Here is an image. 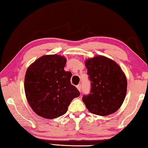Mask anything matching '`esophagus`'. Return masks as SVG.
I'll list each match as a JSON object with an SVG mask.
<instances>
[{"label":"esophagus","instance_id":"1","mask_svg":"<svg viewBox=\"0 0 148 148\" xmlns=\"http://www.w3.org/2000/svg\"><path fill=\"white\" fill-rule=\"evenodd\" d=\"M77 87V90L79 92H81V90H82V86H81V85H80V84H79V85H77L76 86Z\"/></svg>","mask_w":148,"mask_h":148}]
</instances>
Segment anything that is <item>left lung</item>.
Listing matches in <instances>:
<instances>
[{
    "mask_svg": "<svg viewBox=\"0 0 148 148\" xmlns=\"http://www.w3.org/2000/svg\"><path fill=\"white\" fill-rule=\"evenodd\" d=\"M91 82L90 95L83 102L92 114L106 116L114 114L123 103L127 91V79L114 60L98 55L85 60Z\"/></svg>",
    "mask_w": 148,
    "mask_h": 148,
    "instance_id": "obj_1",
    "label": "left lung"
}]
</instances>
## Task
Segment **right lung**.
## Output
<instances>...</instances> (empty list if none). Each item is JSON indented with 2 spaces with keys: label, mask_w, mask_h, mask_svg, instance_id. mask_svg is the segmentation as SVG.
Segmentation results:
<instances>
[{
  "label": "right lung",
  "mask_w": 148,
  "mask_h": 148,
  "mask_svg": "<svg viewBox=\"0 0 148 148\" xmlns=\"http://www.w3.org/2000/svg\"><path fill=\"white\" fill-rule=\"evenodd\" d=\"M66 59L58 54L44 55L28 66L24 90L34 113L46 119L64 115L74 98L80 93L71 84L72 74L65 71Z\"/></svg>",
  "instance_id": "right-lung-1"
}]
</instances>
